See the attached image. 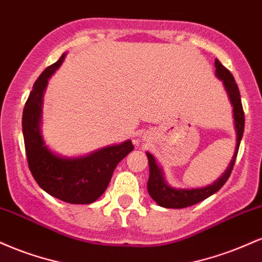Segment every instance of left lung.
<instances>
[{
	"mask_svg": "<svg viewBox=\"0 0 262 262\" xmlns=\"http://www.w3.org/2000/svg\"><path fill=\"white\" fill-rule=\"evenodd\" d=\"M215 74L217 76L223 81L225 89H227L228 95H229L230 102L233 104V112H234V122H235L236 129V149L234 152L233 160H231L229 167L221 179L217 180L213 185L207 186L203 188H193V189H176L170 187L164 180V175L160 167L156 165L154 156L150 152H146L149 160V181H148V191L149 194L151 196L152 200L155 201L159 206L165 207V208H186V207L193 206L201 201L206 200L213 193L219 191L224 186V183L229 179L231 171H233L234 164H235L237 150H239L240 140L243 138L244 133V124H245V117L244 110H243L242 98H240V92L237 89V85L234 80L233 75L228 69H225L221 64L219 60L215 59Z\"/></svg>",
	"mask_w": 262,
	"mask_h": 262,
	"instance_id": "1",
	"label": "left lung"
}]
</instances>
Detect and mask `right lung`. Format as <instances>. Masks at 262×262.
<instances>
[{"mask_svg": "<svg viewBox=\"0 0 262 262\" xmlns=\"http://www.w3.org/2000/svg\"><path fill=\"white\" fill-rule=\"evenodd\" d=\"M64 58L62 55L40 74L26 102L22 128L27 161L35 181L50 196L68 203L90 204L106 191L118 162L134 146L128 140L76 159L60 158L47 148L39 132L43 93L48 79L61 65Z\"/></svg>", "mask_w": 262, "mask_h": 262, "instance_id": "right-lung-1", "label": "right lung"}]
</instances>
